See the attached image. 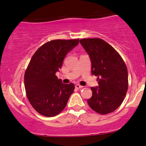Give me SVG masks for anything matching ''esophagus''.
Masks as SVG:
<instances>
[{
  "mask_svg": "<svg viewBox=\"0 0 146 146\" xmlns=\"http://www.w3.org/2000/svg\"><path fill=\"white\" fill-rule=\"evenodd\" d=\"M83 88V86H82L79 85V84H76V85H75V88L76 89H80V88Z\"/></svg>",
  "mask_w": 146,
  "mask_h": 146,
  "instance_id": "obj_1",
  "label": "esophagus"
}]
</instances>
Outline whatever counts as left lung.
Segmentation results:
<instances>
[{"mask_svg":"<svg viewBox=\"0 0 146 146\" xmlns=\"http://www.w3.org/2000/svg\"><path fill=\"white\" fill-rule=\"evenodd\" d=\"M81 45L89 55L92 74L99 86L91 87L88 99L91 109L100 114L115 111L123 102L128 90V71L123 59L109 43L99 38H82Z\"/></svg>","mask_w":146,"mask_h":146,"instance_id":"8db88e82","label":"left lung"}]
</instances>
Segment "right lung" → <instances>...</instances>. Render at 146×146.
Listing matches in <instances>:
<instances>
[{
  "label": "right lung",
  "mask_w": 146,
  "mask_h": 146,
  "mask_svg": "<svg viewBox=\"0 0 146 146\" xmlns=\"http://www.w3.org/2000/svg\"><path fill=\"white\" fill-rule=\"evenodd\" d=\"M78 43L79 38L52 40L33 56L24 75V86L30 103L38 113L53 117L66 107L75 86L63 84L56 73L62 67L68 52Z\"/></svg>",
  "instance_id": "1"
}]
</instances>
